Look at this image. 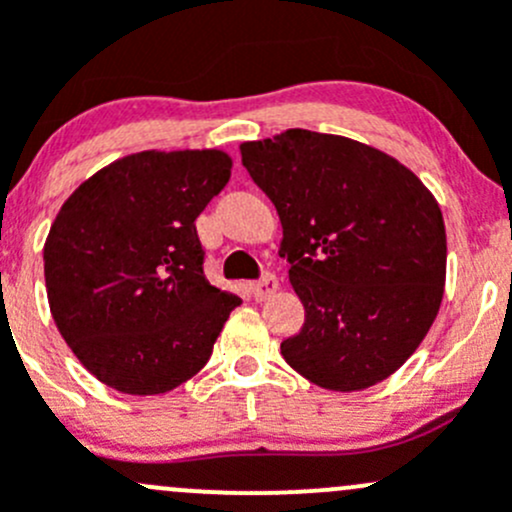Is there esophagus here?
I'll list each match as a JSON object with an SVG mask.
<instances>
[{"label":"esophagus","mask_w":512,"mask_h":512,"mask_svg":"<svg viewBox=\"0 0 512 512\" xmlns=\"http://www.w3.org/2000/svg\"><path fill=\"white\" fill-rule=\"evenodd\" d=\"M277 289H280V285H277V277L265 275L262 280H257L255 285H252V297H255L257 302H265V299H270Z\"/></svg>","instance_id":"esophagus-1"}]
</instances>
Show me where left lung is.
<instances>
[{"mask_svg": "<svg viewBox=\"0 0 512 512\" xmlns=\"http://www.w3.org/2000/svg\"><path fill=\"white\" fill-rule=\"evenodd\" d=\"M240 153L275 203L280 257L304 304L285 361L329 391L389 379L443 299L446 227L431 190L379 148L332 133L289 128Z\"/></svg>", "mask_w": 512, "mask_h": 512, "instance_id": "1", "label": "left lung"}]
</instances>
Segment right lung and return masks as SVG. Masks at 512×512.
Segmentation results:
<instances>
[{"instance_id":"obj_1","label":"right lung","mask_w":512,"mask_h":512,"mask_svg":"<svg viewBox=\"0 0 512 512\" xmlns=\"http://www.w3.org/2000/svg\"><path fill=\"white\" fill-rule=\"evenodd\" d=\"M230 168L215 148L141 151L98 170L61 205L44 242L51 317L111 389L173 391L208 364L242 304L205 280L195 230Z\"/></svg>"}]
</instances>
